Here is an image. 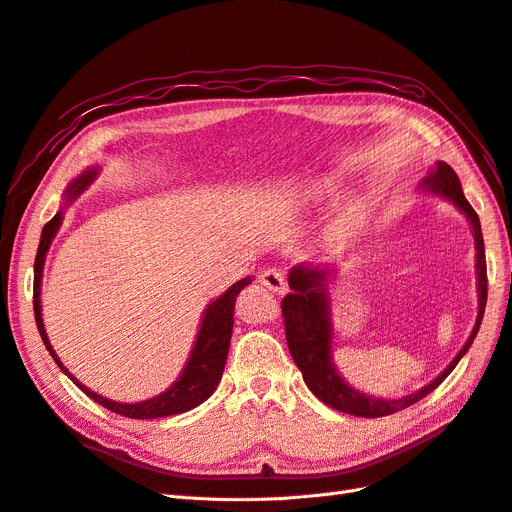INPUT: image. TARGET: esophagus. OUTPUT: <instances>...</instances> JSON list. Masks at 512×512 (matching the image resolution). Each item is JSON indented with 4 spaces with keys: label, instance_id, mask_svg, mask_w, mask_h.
<instances>
[{
    "label": "esophagus",
    "instance_id": "esophagus-1",
    "mask_svg": "<svg viewBox=\"0 0 512 512\" xmlns=\"http://www.w3.org/2000/svg\"><path fill=\"white\" fill-rule=\"evenodd\" d=\"M260 284L269 288L271 292H286V275L282 269H267L262 271V275L258 277Z\"/></svg>",
    "mask_w": 512,
    "mask_h": 512
}]
</instances>
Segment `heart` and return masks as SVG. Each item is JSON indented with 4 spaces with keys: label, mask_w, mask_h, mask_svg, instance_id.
Here are the masks:
<instances>
[{
    "label": "heart",
    "mask_w": 512,
    "mask_h": 512,
    "mask_svg": "<svg viewBox=\"0 0 512 512\" xmlns=\"http://www.w3.org/2000/svg\"><path fill=\"white\" fill-rule=\"evenodd\" d=\"M354 228H356V220H354V215H344L342 220L337 222V226H335V237L337 239H348L352 232H354Z\"/></svg>",
    "instance_id": "obj_1"
}]
</instances>
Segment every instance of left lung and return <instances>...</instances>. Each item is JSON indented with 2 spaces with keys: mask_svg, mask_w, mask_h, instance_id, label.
I'll list each match as a JSON object with an SVG mask.
<instances>
[{
  "mask_svg": "<svg viewBox=\"0 0 512 512\" xmlns=\"http://www.w3.org/2000/svg\"><path fill=\"white\" fill-rule=\"evenodd\" d=\"M423 190L444 198L446 203L455 205L463 215H466L474 245H476V290H478V316L476 324L468 337V342L457 352L455 359L448 363L438 378H433L423 389L410 393L399 399H380L371 397L361 391L352 389V386L339 376V371L333 363V320H331V284L337 277L335 269H309L305 265L292 267L288 275L290 294H286L282 301V314L286 324V342L292 354L294 363L301 369L303 380L307 389L312 391L322 404H327L339 412L365 416V418H378L386 414H395L404 410L416 401H421L433 389L444 382V378L451 374L474 342V337L483 322L485 305H487V265H485V243H483V230H480V220L468 198L463 196L461 181L455 170L446 162H438L436 168L423 179Z\"/></svg>",
  "mask_w": 512,
  "mask_h": 512,
  "instance_id": "8db88e82",
  "label": "left lung"
}]
</instances>
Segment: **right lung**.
Instances as JSON below:
<instances>
[{
	"label": "right lung",
	"instance_id": "1",
	"mask_svg": "<svg viewBox=\"0 0 512 512\" xmlns=\"http://www.w3.org/2000/svg\"><path fill=\"white\" fill-rule=\"evenodd\" d=\"M98 166H91L83 173L76 177L68 188H66V205H70L72 200L79 198L94 179L98 177ZM64 222V209L55 213V218L44 224L42 228V237H40V245H38V254H36V262H34V314H36V324L42 342L49 350V354L55 359L57 367L64 371V374L79 386V389L91 397L94 401H98L100 406H104L106 410L117 412L121 416L128 418H162V416H173V414H181L188 412L196 406L203 404L205 399H209L213 395V391L218 389V384L222 380L224 374V365H226V356H228V346H230V335H232V318H235V301L239 297V292L252 284V277H243L237 284H232L224 294H220L218 299L211 301L207 305V309L203 312V320H200L198 327V335L194 348L188 356V363H185L181 376L168 386V389L156 397L145 399V401H136V404H121V401H113L106 399L94 391H89L85 384H81L76 380L70 371L64 367V363L59 361V356L55 354L49 335L44 331V322H42V305H40V284H42V271H44V260H46V252L57 235V230Z\"/></svg>",
	"mask_w": 512,
	"mask_h": 512
}]
</instances>
